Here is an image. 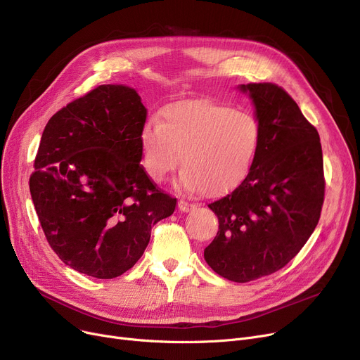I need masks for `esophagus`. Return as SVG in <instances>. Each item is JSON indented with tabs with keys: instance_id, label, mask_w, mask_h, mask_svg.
I'll return each mask as SVG.
<instances>
[{
	"instance_id": "34e87169",
	"label": "esophagus",
	"mask_w": 360,
	"mask_h": 360,
	"mask_svg": "<svg viewBox=\"0 0 360 360\" xmlns=\"http://www.w3.org/2000/svg\"><path fill=\"white\" fill-rule=\"evenodd\" d=\"M178 207H179L181 212H190V210L194 209L195 204H194V202H188V201H185V200H179V201H178Z\"/></svg>"
}]
</instances>
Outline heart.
I'll return each mask as SVG.
<instances>
[{
    "label": "heart",
    "mask_w": 360,
    "mask_h": 360,
    "mask_svg": "<svg viewBox=\"0 0 360 360\" xmlns=\"http://www.w3.org/2000/svg\"><path fill=\"white\" fill-rule=\"evenodd\" d=\"M162 117L141 129L143 165L151 179L162 181L181 162L185 190L217 195L247 175L261 137L254 113L210 101H182L169 105Z\"/></svg>",
    "instance_id": "obj_1"
}]
</instances>
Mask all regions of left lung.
<instances>
[{"label":"left lung","instance_id":"left-lung-1","mask_svg":"<svg viewBox=\"0 0 360 360\" xmlns=\"http://www.w3.org/2000/svg\"><path fill=\"white\" fill-rule=\"evenodd\" d=\"M239 90L255 106L259 146L247 178L209 204L219 231L204 259L219 276L247 283L278 271L307 243L323 209L326 179L318 131L290 94L273 83Z\"/></svg>","mask_w":360,"mask_h":360}]
</instances>
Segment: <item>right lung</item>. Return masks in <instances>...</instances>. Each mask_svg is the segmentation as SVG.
Returning a JSON list of instances; mask_svg holds the SVG:
<instances>
[{
  "instance_id": "right-lung-1",
  "label": "right lung",
  "mask_w": 360,
  "mask_h": 360,
  "mask_svg": "<svg viewBox=\"0 0 360 360\" xmlns=\"http://www.w3.org/2000/svg\"><path fill=\"white\" fill-rule=\"evenodd\" d=\"M147 109L124 84H102L48 121L29 186L49 247L79 273L113 278L143 255L151 226L176 198L148 178L141 129Z\"/></svg>"
}]
</instances>
